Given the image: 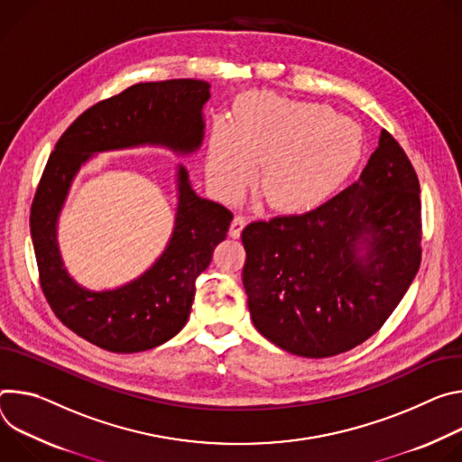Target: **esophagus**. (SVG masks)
Listing matches in <instances>:
<instances>
[{
	"instance_id": "obj_1",
	"label": "esophagus",
	"mask_w": 462,
	"mask_h": 462,
	"mask_svg": "<svg viewBox=\"0 0 462 462\" xmlns=\"http://www.w3.org/2000/svg\"><path fill=\"white\" fill-rule=\"evenodd\" d=\"M244 227H245V218L244 217H235L233 222H231V227H229V236L238 238L242 235Z\"/></svg>"
}]
</instances>
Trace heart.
Listing matches in <instances>:
<instances>
[{
  "label": "heart",
  "mask_w": 462,
  "mask_h": 462,
  "mask_svg": "<svg viewBox=\"0 0 462 462\" xmlns=\"http://www.w3.org/2000/svg\"><path fill=\"white\" fill-rule=\"evenodd\" d=\"M362 153V130L332 108L257 93L242 100L233 125L215 123L205 172L222 199L235 201L263 167L259 189L272 208L300 213L328 199Z\"/></svg>",
  "instance_id": "heart-1"
}]
</instances>
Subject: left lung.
Returning <instances> with one entry per match:
<instances>
[{"instance_id": "obj_1", "label": "left lung", "mask_w": 462, "mask_h": 462, "mask_svg": "<svg viewBox=\"0 0 462 462\" xmlns=\"http://www.w3.org/2000/svg\"><path fill=\"white\" fill-rule=\"evenodd\" d=\"M420 229L417 172L382 130L356 183L314 211L242 231V281L254 328L302 357H330L364 343L413 282Z\"/></svg>"}]
</instances>
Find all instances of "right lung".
Wrapping results in <instances>:
<instances>
[{
    "label": "right lung",
    "instance_id": "right-lung-1",
    "mask_svg": "<svg viewBox=\"0 0 462 462\" xmlns=\"http://www.w3.org/2000/svg\"><path fill=\"white\" fill-rule=\"evenodd\" d=\"M211 86L176 79L143 82L86 110L59 139L31 208V236L40 284L57 318L77 336L110 352H141L174 337L187 323L196 277L208 270L226 240L233 213L194 192L178 165V208L172 235L146 272L112 288L89 290L66 270L59 247V218L79 171L100 152L163 146L194 153L205 134L203 106Z\"/></svg>",
    "mask_w": 462,
    "mask_h": 462
}]
</instances>
